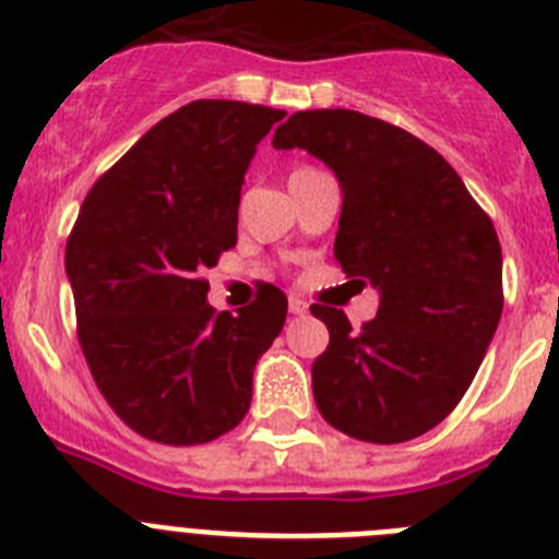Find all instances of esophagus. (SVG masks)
<instances>
[{"label": "esophagus", "mask_w": 559, "mask_h": 559, "mask_svg": "<svg viewBox=\"0 0 559 559\" xmlns=\"http://www.w3.org/2000/svg\"><path fill=\"white\" fill-rule=\"evenodd\" d=\"M288 308H290V313H294V316L308 313V302H305V299H299V296H290Z\"/></svg>", "instance_id": "1"}]
</instances>
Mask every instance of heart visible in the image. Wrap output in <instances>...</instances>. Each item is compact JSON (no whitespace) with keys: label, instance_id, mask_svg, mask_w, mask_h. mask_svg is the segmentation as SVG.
Wrapping results in <instances>:
<instances>
[{"label":"heart","instance_id":"obj_1","mask_svg":"<svg viewBox=\"0 0 559 559\" xmlns=\"http://www.w3.org/2000/svg\"><path fill=\"white\" fill-rule=\"evenodd\" d=\"M308 173H316V167H308V165L294 167V173H290V179H296V176H308Z\"/></svg>","mask_w":559,"mask_h":559}]
</instances>
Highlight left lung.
I'll use <instances>...</instances> for the list:
<instances>
[{
  "label": "left lung",
  "mask_w": 559,
  "mask_h": 559,
  "mask_svg": "<svg viewBox=\"0 0 559 559\" xmlns=\"http://www.w3.org/2000/svg\"><path fill=\"white\" fill-rule=\"evenodd\" d=\"M274 147H305L335 173V260L380 294L360 333L344 310L310 308L330 330L313 360L316 406L341 433L374 445L423 437L464 397L501 319L490 215L431 145L378 117L296 111Z\"/></svg>",
  "instance_id": "left-lung-1"
}]
</instances>
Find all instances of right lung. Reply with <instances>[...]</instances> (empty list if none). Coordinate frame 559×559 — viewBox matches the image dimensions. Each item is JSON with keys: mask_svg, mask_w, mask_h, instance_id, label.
I'll return each mask as SVG.
<instances>
[{"mask_svg": "<svg viewBox=\"0 0 559 559\" xmlns=\"http://www.w3.org/2000/svg\"><path fill=\"white\" fill-rule=\"evenodd\" d=\"M285 111L195 100L151 128L88 190L67 240L78 341L128 428L162 445H204L240 423L257 358L288 299L265 285L215 313L204 271L237 243L240 187Z\"/></svg>", "mask_w": 559, "mask_h": 559, "instance_id": "right-lung-1", "label": "right lung"}]
</instances>
